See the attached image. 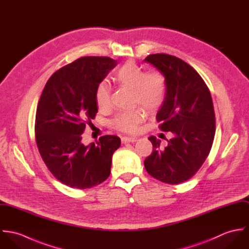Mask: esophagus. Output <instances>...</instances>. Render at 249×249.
I'll return each instance as SVG.
<instances>
[{
    "label": "esophagus",
    "mask_w": 249,
    "mask_h": 249,
    "mask_svg": "<svg viewBox=\"0 0 249 249\" xmlns=\"http://www.w3.org/2000/svg\"><path fill=\"white\" fill-rule=\"evenodd\" d=\"M136 141H137L136 137H123L122 138V142L124 143H125V142H134Z\"/></svg>",
    "instance_id": "obj_1"
}]
</instances>
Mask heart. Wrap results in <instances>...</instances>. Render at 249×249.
Segmentation results:
<instances>
[{
    "label": "heart",
    "mask_w": 249,
    "mask_h": 249,
    "mask_svg": "<svg viewBox=\"0 0 249 249\" xmlns=\"http://www.w3.org/2000/svg\"><path fill=\"white\" fill-rule=\"evenodd\" d=\"M114 81L124 87L132 89V98L147 112H154L163 106L167 96V81L164 74L157 70L144 71L134 61H127L113 72ZM97 107L106 110L110 105V88L106 81L98 84L95 91ZM140 109L120 112L112 120V126L122 132L133 133L142 122Z\"/></svg>",
    "instance_id": "b5f03b06"
}]
</instances>
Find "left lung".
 Returning <instances> with one entry per match:
<instances>
[{"mask_svg":"<svg viewBox=\"0 0 249 249\" xmlns=\"http://www.w3.org/2000/svg\"><path fill=\"white\" fill-rule=\"evenodd\" d=\"M144 61L166 78L167 96L156 120L162 131L174 135L165 147L156 137L148 138L153 150L144 168L161 182L179 184L196 175L211 150L215 131L211 93L198 72L178 57L154 53Z\"/></svg>","mask_w":249,"mask_h":249,"instance_id":"1","label":"left lung"}]
</instances>
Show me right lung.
<instances>
[{"label":"right lung","instance_id":"1","mask_svg":"<svg viewBox=\"0 0 249 249\" xmlns=\"http://www.w3.org/2000/svg\"><path fill=\"white\" fill-rule=\"evenodd\" d=\"M116 65V60L106 56L80 57L55 71L40 97L36 117L38 150L53 176L71 188L90 189L110 176L121 139L106 135L84 145L81 134L98 112L96 88Z\"/></svg>","mask_w":249,"mask_h":249}]
</instances>
